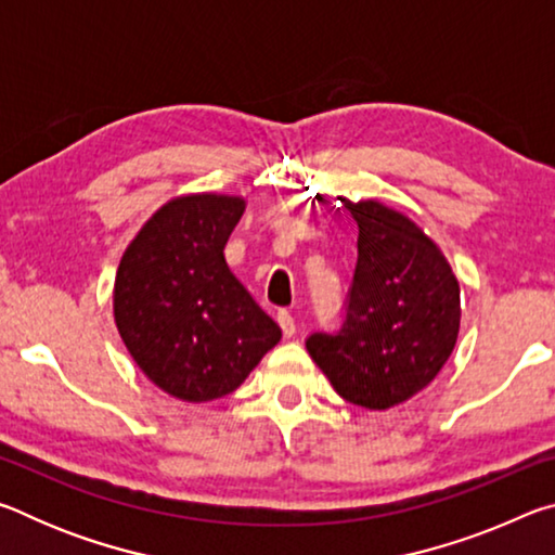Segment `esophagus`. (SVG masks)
Instances as JSON below:
<instances>
[{
    "instance_id": "34e87169",
    "label": "esophagus",
    "mask_w": 555,
    "mask_h": 555,
    "mask_svg": "<svg viewBox=\"0 0 555 555\" xmlns=\"http://www.w3.org/2000/svg\"><path fill=\"white\" fill-rule=\"evenodd\" d=\"M276 321H279L281 331H284L286 337H294V335H296V318L291 315V311H279Z\"/></svg>"
}]
</instances>
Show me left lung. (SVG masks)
<instances>
[{
    "label": "left lung",
    "instance_id": "1",
    "mask_svg": "<svg viewBox=\"0 0 555 555\" xmlns=\"http://www.w3.org/2000/svg\"><path fill=\"white\" fill-rule=\"evenodd\" d=\"M360 230L347 315L308 354L345 401L387 411L424 391L457 343L460 284L438 244L379 201L337 195Z\"/></svg>",
    "mask_w": 555,
    "mask_h": 555
}]
</instances>
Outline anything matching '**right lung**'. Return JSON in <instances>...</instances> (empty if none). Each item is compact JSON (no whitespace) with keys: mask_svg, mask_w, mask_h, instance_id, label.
I'll return each instance as SVG.
<instances>
[{"mask_svg":"<svg viewBox=\"0 0 555 555\" xmlns=\"http://www.w3.org/2000/svg\"><path fill=\"white\" fill-rule=\"evenodd\" d=\"M244 208L240 195H178L119 259L112 313L121 343L149 382L188 403L237 389L281 340L224 259Z\"/></svg>","mask_w":555,"mask_h":555,"instance_id":"obj_1","label":"right lung"}]
</instances>
